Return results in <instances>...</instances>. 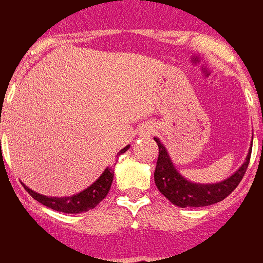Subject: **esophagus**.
<instances>
[{"mask_svg":"<svg viewBox=\"0 0 263 263\" xmlns=\"http://www.w3.org/2000/svg\"><path fill=\"white\" fill-rule=\"evenodd\" d=\"M152 132H154V128H152V126H145V128H143L142 129V134L143 135H151V134H152Z\"/></svg>","mask_w":263,"mask_h":263,"instance_id":"34e87169","label":"esophagus"}]
</instances>
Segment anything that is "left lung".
Returning a JSON list of instances; mask_svg holds the SVG:
<instances>
[{"mask_svg": "<svg viewBox=\"0 0 263 263\" xmlns=\"http://www.w3.org/2000/svg\"><path fill=\"white\" fill-rule=\"evenodd\" d=\"M155 141L159 146V156L158 163L155 169V183L159 192L165 196L171 203L177 207H205L224 200L227 196L235 190L239 182L242 180L245 172L248 169L249 159H251V151L249 148L248 155L245 158L241 167L231 176L224 179L218 183H194L187 180L186 177L180 175V172L173 165L169 152L163 143L160 142L159 138H155Z\"/></svg>", "mask_w": 263, "mask_h": 263, "instance_id": "8db88e82", "label": "left lung"}]
</instances>
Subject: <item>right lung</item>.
I'll return each mask as SVG.
<instances>
[{
    "instance_id": "obj_1",
    "label": "right lung",
    "mask_w": 263,
    "mask_h": 263,
    "mask_svg": "<svg viewBox=\"0 0 263 263\" xmlns=\"http://www.w3.org/2000/svg\"><path fill=\"white\" fill-rule=\"evenodd\" d=\"M128 149H129V145H126L125 148L121 149L117 155L124 154ZM112 179H114V171L111 167H107L101 173V176L98 177L91 186L84 189L80 193L73 194V196H67V197L43 196V194L33 192L32 189H29L25 184H24V187H25L28 193L31 194L32 197L37 200L39 203H42L43 205L49 207V209L56 210V211H62V213H67V214H79V213H84V211L94 209L98 203L103 201L104 197L108 194L109 189H111Z\"/></svg>"
}]
</instances>
